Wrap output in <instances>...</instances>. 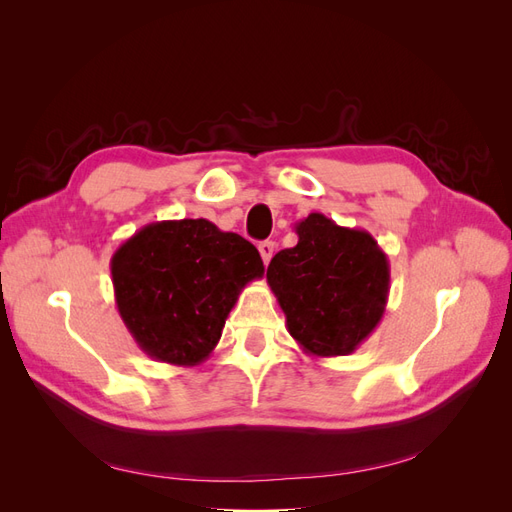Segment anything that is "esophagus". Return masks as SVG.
<instances>
[{"instance_id": "esophagus-1", "label": "esophagus", "mask_w": 512, "mask_h": 512, "mask_svg": "<svg viewBox=\"0 0 512 512\" xmlns=\"http://www.w3.org/2000/svg\"><path fill=\"white\" fill-rule=\"evenodd\" d=\"M258 252L262 256V262H265V265H269V260L273 258V252H275V243L273 241L258 243Z\"/></svg>"}]
</instances>
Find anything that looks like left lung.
<instances>
[{"mask_svg": "<svg viewBox=\"0 0 512 512\" xmlns=\"http://www.w3.org/2000/svg\"><path fill=\"white\" fill-rule=\"evenodd\" d=\"M297 245L277 252L267 282L294 342L309 356H346L380 324L391 290L389 258L363 228L309 213Z\"/></svg>", "mask_w": 512, "mask_h": 512, "instance_id": "8db88e82", "label": "left lung"}]
</instances>
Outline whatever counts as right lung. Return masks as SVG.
Masks as SVG:
<instances>
[{
  "label": "right lung",
  "instance_id": "1",
  "mask_svg": "<svg viewBox=\"0 0 512 512\" xmlns=\"http://www.w3.org/2000/svg\"><path fill=\"white\" fill-rule=\"evenodd\" d=\"M115 303L147 356L200 365L218 346L241 290L265 275L256 247L209 220H164L136 230L111 258Z\"/></svg>",
  "mask_w": 512,
  "mask_h": 512
}]
</instances>
